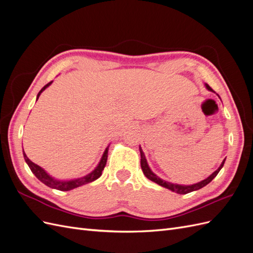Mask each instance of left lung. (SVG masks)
<instances>
[{
	"label": "left lung",
	"instance_id": "obj_1",
	"mask_svg": "<svg viewBox=\"0 0 253 253\" xmlns=\"http://www.w3.org/2000/svg\"><path fill=\"white\" fill-rule=\"evenodd\" d=\"M205 85H206L207 89L213 91L212 88L208 85V84L206 83ZM139 151H140V157H141V159H140V166H141V169H142L143 174L145 175V177H147L150 180H152V181L156 182L157 185L162 186L164 188L169 189V190L172 191V192H175V193H177V194H187V193H190V192H193V191L200 190V189L204 188L205 186L208 185V183L210 181H212V179L218 174V172L220 171L221 168L224 167L225 160H226V159L223 160V163L220 164V166L218 167V169L216 171H214L209 176V177H207L206 179H204V180H202L200 182H197V183H193V185L186 186V185H177V183H172V182H169V181H167V180H164V179L160 178L159 176H157L155 173H153V171L150 169V167H149L148 162H147V158H145V155H144V153L142 152V149H141L140 145H139Z\"/></svg>",
	"mask_w": 253,
	"mask_h": 253
}]
</instances>
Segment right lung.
<instances>
[{"mask_svg": "<svg viewBox=\"0 0 253 253\" xmlns=\"http://www.w3.org/2000/svg\"><path fill=\"white\" fill-rule=\"evenodd\" d=\"M51 83H52V81L47 83L46 85H45L39 91V94L37 95V100H38V99H39L42 91L45 88H47ZM109 147H110V145H108V148L104 150L103 154H102V157L100 159V162H99V164L97 165V167L95 168L93 171H91L90 173H88L85 176H82V177L75 178V179H70V180H60V179H57L55 177H52V176H50L46 171L43 169V168H41L40 166L34 164L32 160H30L26 156L24 150H23V155H24V159H25L26 164L28 165L29 169L32 170V172L35 174L36 177L39 179L41 182H43L44 185H46L47 187H49L51 189H57V190H60V191H70V190H73L75 188H78V187H81L83 185H86V183L94 181V180H96V179H98L99 177H100L101 174H102V171L104 169V167L106 165V160H108Z\"/></svg>", "mask_w": 253, "mask_h": 253, "instance_id": "1", "label": "right lung"}]
</instances>
